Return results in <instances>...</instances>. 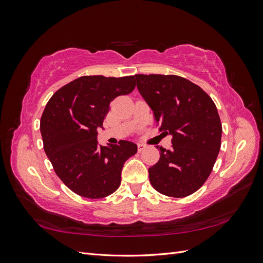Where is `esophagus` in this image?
I'll return each mask as SVG.
<instances>
[{
	"instance_id": "esophagus-1",
	"label": "esophagus",
	"mask_w": 263,
	"mask_h": 263,
	"mask_svg": "<svg viewBox=\"0 0 263 263\" xmlns=\"http://www.w3.org/2000/svg\"><path fill=\"white\" fill-rule=\"evenodd\" d=\"M146 147H147V146L144 145V144H138V151H139V153H141V151L144 150Z\"/></svg>"
}]
</instances>
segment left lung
I'll use <instances>...</instances> for the list:
<instances>
[{"label": "left lung", "instance_id": "obj_1", "mask_svg": "<svg viewBox=\"0 0 263 263\" xmlns=\"http://www.w3.org/2000/svg\"><path fill=\"white\" fill-rule=\"evenodd\" d=\"M135 78L160 130L172 136V149L157 147L160 159L148 170L151 185L166 196L193 194L210 177L220 149L222 128L216 105L203 89L182 77Z\"/></svg>", "mask_w": 263, "mask_h": 263}]
</instances>
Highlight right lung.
Listing matches in <instances>:
<instances>
[{
    "instance_id": "add662e5",
    "label": "right lung",
    "mask_w": 263,
    "mask_h": 263,
    "mask_svg": "<svg viewBox=\"0 0 263 263\" xmlns=\"http://www.w3.org/2000/svg\"><path fill=\"white\" fill-rule=\"evenodd\" d=\"M135 86V76H84L60 87L47 103L41 118L44 150L55 174L76 194L103 198L121 184L123 165L137 145L121 140L99 146L97 129L110 102Z\"/></svg>"
}]
</instances>
